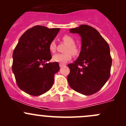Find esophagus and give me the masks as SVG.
<instances>
[{
	"label": "esophagus",
	"mask_w": 126,
	"mask_h": 126,
	"mask_svg": "<svg viewBox=\"0 0 126 126\" xmlns=\"http://www.w3.org/2000/svg\"><path fill=\"white\" fill-rule=\"evenodd\" d=\"M59 65H60V68H62V67L65 66L66 64H62V63H60V64Z\"/></svg>",
	"instance_id": "esophagus-1"
}]
</instances>
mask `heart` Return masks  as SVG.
Listing matches in <instances>:
<instances>
[{
  "label": "heart",
  "mask_w": 126,
  "mask_h": 126,
  "mask_svg": "<svg viewBox=\"0 0 126 126\" xmlns=\"http://www.w3.org/2000/svg\"><path fill=\"white\" fill-rule=\"evenodd\" d=\"M63 40L68 44L65 49L66 53L64 54H56L53 55L52 60L55 62L60 63H66L72 58L71 54L76 56L79 53V49L75 45V40L72 36L66 35L63 36ZM57 45L55 41H52L49 45V49L51 52L54 53L56 51Z\"/></svg>",
  "instance_id": "1"
}]
</instances>
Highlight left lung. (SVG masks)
<instances>
[{"label":"left lung","instance_id":"obj_1","mask_svg":"<svg viewBox=\"0 0 126 126\" xmlns=\"http://www.w3.org/2000/svg\"><path fill=\"white\" fill-rule=\"evenodd\" d=\"M82 39V47L77 59L68 65L69 86L74 91L88 96L101 90L110 76L111 60L110 47L96 29L81 25L70 29Z\"/></svg>","mask_w":126,"mask_h":126}]
</instances>
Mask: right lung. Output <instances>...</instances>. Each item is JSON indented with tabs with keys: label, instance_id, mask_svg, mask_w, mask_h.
Wrapping results in <instances>:
<instances>
[{
	"label": "right lung",
	"instance_id": "right-lung-1",
	"mask_svg": "<svg viewBox=\"0 0 126 126\" xmlns=\"http://www.w3.org/2000/svg\"><path fill=\"white\" fill-rule=\"evenodd\" d=\"M59 28L48 29L36 25L21 36L13 53L12 71L17 86L32 96L49 91L54 82V75L60 70L57 62L47 63L52 58L49 45Z\"/></svg>",
	"mask_w": 126,
	"mask_h": 126
}]
</instances>
